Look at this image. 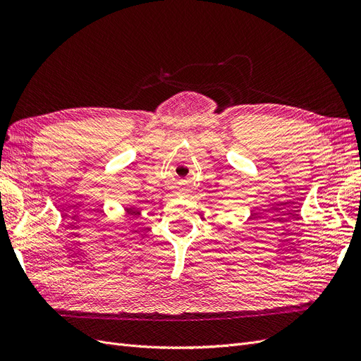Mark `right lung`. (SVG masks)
I'll return each instance as SVG.
<instances>
[{"label":"right lung","instance_id":"obj_1","mask_svg":"<svg viewBox=\"0 0 361 361\" xmlns=\"http://www.w3.org/2000/svg\"><path fill=\"white\" fill-rule=\"evenodd\" d=\"M133 215V209H128V207H125V216H129Z\"/></svg>","mask_w":361,"mask_h":361}]
</instances>
